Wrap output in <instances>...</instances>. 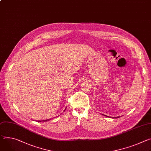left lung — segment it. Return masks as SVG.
Returning a JSON list of instances; mask_svg holds the SVG:
<instances>
[{
  "label": "left lung",
  "mask_w": 151,
  "mask_h": 151,
  "mask_svg": "<svg viewBox=\"0 0 151 151\" xmlns=\"http://www.w3.org/2000/svg\"><path fill=\"white\" fill-rule=\"evenodd\" d=\"M103 115H104V116H105V115H104V114H103ZM106 116V117H108V116ZM119 117H113V118H119Z\"/></svg>",
  "instance_id": "left-lung-1"
}]
</instances>
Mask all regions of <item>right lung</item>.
<instances>
[{"mask_svg": "<svg viewBox=\"0 0 151 151\" xmlns=\"http://www.w3.org/2000/svg\"><path fill=\"white\" fill-rule=\"evenodd\" d=\"M65 109H64V111H65ZM50 120V119H47V120H38V122H42V121H43V122H47V121H49Z\"/></svg>", "mask_w": 151, "mask_h": 151, "instance_id": "obj_1", "label": "right lung"}]
</instances>
